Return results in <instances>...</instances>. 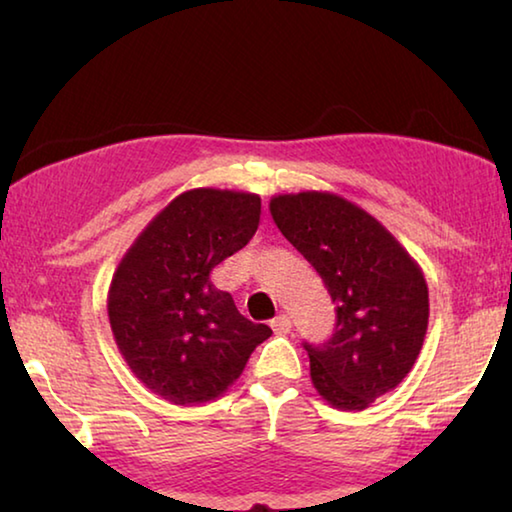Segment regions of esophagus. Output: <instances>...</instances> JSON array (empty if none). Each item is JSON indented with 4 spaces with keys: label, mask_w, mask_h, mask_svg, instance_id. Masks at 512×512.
<instances>
[{
    "label": "esophagus",
    "mask_w": 512,
    "mask_h": 512,
    "mask_svg": "<svg viewBox=\"0 0 512 512\" xmlns=\"http://www.w3.org/2000/svg\"><path fill=\"white\" fill-rule=\"evenodd\" d=\"M271 327L275 334H289L291 332V318L287 314H280L271 320Z\"/></svg>",
    "instance_id": "obj_1"
}]
</instances>
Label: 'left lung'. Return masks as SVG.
Instances as JSON below:
<instances>
[{
	"instance_id": "obj_1",
	"label": "left lung",
	"mask_w": 512,
	"mask_h": 512,
	"mask_svg": "<svg viewBox=\"0 0 512 512\" xmlns=\"http://www.w3.org/2000/svg\"><path fill=\"white\" fill-rule=\"evenodd\" d=\"M268 210L336 305L332 339L305 343L311 384L334 409H368L409 375L422 350L429 289L420 264L386 225L339 194H277Z\"/></svg>"
}]
</instances>
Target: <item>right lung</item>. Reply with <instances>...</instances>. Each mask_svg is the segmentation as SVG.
Listing matches in <instances>:
<instances>
[{"label": "right lung", "mask_w": 512, "mask_h": 512, "mask_svg": "<svg viewBox=\"0 0 512 512\" xmlns=\"http://www.w3.org/2000/svg\"><path fill=\"white\" fill-rule=\"evenodd\" d=\"M262 198L196 187L149 221L112 273L108 320L133 375L178 406L221 397L271 336L219 291L210 273L253 239Z\"/></svg>", "instance_id": "1"}]
</instances>
